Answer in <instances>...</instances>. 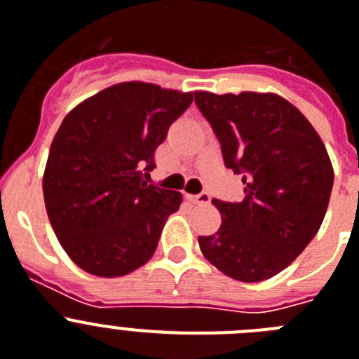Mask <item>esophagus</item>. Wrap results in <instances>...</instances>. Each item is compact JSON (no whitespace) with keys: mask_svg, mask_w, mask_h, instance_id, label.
<instances>
[{"mask_svg":"<svg viewBox=\"0 0 359 359\" xmlns=\"http://www.w3.org/2000/svg\"><path fill=\"white\" fill-rule=\"evenodd\" d=\"M188 198L191 202H195V204H210L211 195L208 191H202L198 195H188Z\"/></svg>","mask_w":359,"mask_h":359,"instance_id":"34e87169","label":"esophagus"}]
</instances>
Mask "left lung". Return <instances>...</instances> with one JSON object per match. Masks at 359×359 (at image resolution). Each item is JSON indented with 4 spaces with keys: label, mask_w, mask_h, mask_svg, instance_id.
Listing matches in <instances>:
<instances>
[{
    "label": "left lung",
    "mask_w": 359,
    "mask_h": 359,
    "mask_svg": "<svg viewBox=\"0 0 359 359\" xmlns=\"http://www.w3.org/2000/svg\"><path fill=\"white\" fill-rule=\"evenodd\" d=\"M226 168L242 177L245 197L213 204L222 213L201 251L238 282L278 274L307 248L325 217L334 171L322 139L298 108L276 93L195 92Z\"/></svg>",
    "instance_id": "obj_1"
}]
</instances>
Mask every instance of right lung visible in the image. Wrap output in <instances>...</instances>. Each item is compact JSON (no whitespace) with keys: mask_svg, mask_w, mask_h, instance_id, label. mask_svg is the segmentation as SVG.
<instances>
[{"mask_svg":"<svg viewBox=\"0 0 359 359\" xmlns=\"http://www.w3.org/2000/svg\"><path fill=\"white\" fill-rule=\"evenodd\" d=\"M191 92L119 83L77 104L59 126L43 175L59 244L83 271L115 278L154 257L182 195L148 182L155 149Z\"/></svg>","mask_w":359,"mask_h":359,"instance_id":"obj_1","label":"right lung"}]
</instances>
